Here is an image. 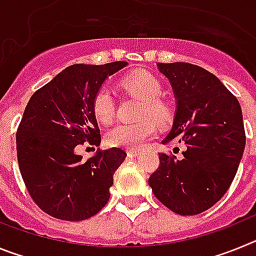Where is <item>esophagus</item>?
<instances>
[{
	"mask_svg": "<svg viewBox=\"0 0 256 256\" xmlns=\"http://www.w3.org/2000/svg\"><path fill=\"white\" fill-rule=\"evenodd\" d=\"M126 154H128V156H130V158H136V156L140 155V151L138 150H126Z\"/></svg>",
	"mask_w": 256,
	"mask_h": 256,
	"instance_id": "obj_1",
	"label": "esophagus"
}]
</instances>
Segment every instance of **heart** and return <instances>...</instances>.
Masks as SVG:
<instances>
[{
	"label": "heart",
	"instance_id": "b5f03b06",
	"mask_svg": "<svg viewBox=\"0 0 256 256\" xmlns=\"http://www.w3.org/2000/svg\"><path fill=\"white\" fill-rule=\"evenodd\" d=\"M122 87L126 92L140 97L144 104L137 116L144 118L134 123H119L106 133V141L112 148L134 150L142 148L156 134V124L148 116L159 123H165L170 118L172 110L162 98V84L158 76L150 72L141 70L122 79ZM92 110L96 119L108 124L115 115V101L108 87H101L92 101Z\"/></svg>",
	"mask_w": 256,
	"mask_h": 256
}]
</instances>
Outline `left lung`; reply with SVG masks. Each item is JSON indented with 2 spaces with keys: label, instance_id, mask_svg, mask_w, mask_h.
Instances as JSON below:
<instances>
[{
  "label": "left lung",
  "instance_id": "left-lung-1",
  "mask_svg": "<svg viewBox=\"0 0 256 256\" xmlns=\"http://www.w3.org/2000/svg\"><path fill=\"white\" fill-rule=\"evenodd\" d=\"M176 98L173 126L162 144L184 142L183 158L159 154L148 184L180 216H196L230 188L245 150L242 112L236 97L208 70L188 62H158Z\"/></svg>",
  "mask_w": 256,
  "mask_h": 256
}]
</instances>
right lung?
<instances>
[{
	"label": "right lung",
	"instance_id": "1",
	"mask_svg": "<svg viewBox=\"0 0 256 256\" xmlns=\"http://www.w3.org/2000/svg\"><path fill=\"white\" fill-rule=\"evenodd\" d=\"M126 65H72L26 105L16 133L20 173L36 204L54 218L84 220L108 204L114 173L126 154L98 148L84 162L76 148L86 141L100 144L92 101L106 79Z\"/></svg>",
	"mask_w": 256,
	"mask_h": 256
}]
</instances>
